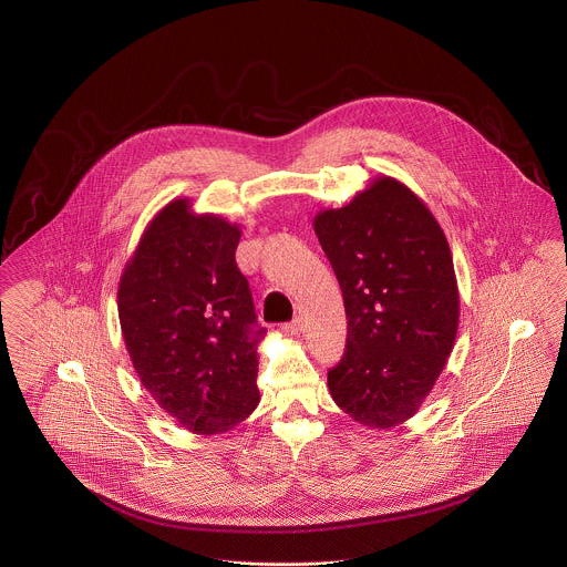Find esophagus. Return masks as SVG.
Segmentation results:
<instances>
[{"label": "esophagus", "instance_id": "obj_1", "mask_svg": "<svg viewBox=\"0 0 567 567\" xmlns=\"http://www.w3.org/2000/svg\"><path fill=\"white\" fill-rule=\"evenodd\" d=\"M299 329H301L299 318H295L291 322H285V324H282V331H285V333H289V336H297V333H299Z\"/></svg>", "mask_w": 567, "mask_h": 567}]
</instances>
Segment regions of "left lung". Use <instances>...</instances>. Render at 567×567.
I'll return each instance as SVG.
<instances>
[{
	"label": "left lung",
	"instance_id": "left-lung-1",
	"mask_svg": "<svg viewBox=\"0 0 567 567\" xmlns=\"http://www.w3.org/2000/svg\"><path fill=\"white\" fill-rule=\"evenodd\" d=\"M315 231L348 318L346 352L327 375L331 396L354 422L392 429L422 405L455 341L460 295L447 238L392 177L318 213Z\"/></svg>",
	"mask_w": 567,
	"mask_h": 567
}]
</instances>
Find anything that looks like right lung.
<instances>
[{
	"label": "right lung",
	"instance_id": "right-lung-1",
	"mask_svg": "<svg viewBox=\"0 0 567 567\" xmlns=\"http://www.w3.org/2000/svg\"><path fill=\"white\" fill-rule=\"evenodd\" d=\"M240 227L166 204L143 231L117 289L126 350L145 390L179 424L217 434L259 403L257 322L236 266Z\"/></svg>",
	"mask_w": 567,
	"mask_h": 567
}]
</instances>
